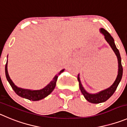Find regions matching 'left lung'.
<instances>
[{
  "label": "left lung",
  "instance_id": "8db88e82",
  "mask_svg": "<svg viewBox=\"0 0 127 127\" xmlns=\"http://www.w3.org/2000/svg\"><path fill=\"white\" fill-rule=\"evenodd\" d=\"M99 32H101V34H102L104 35L106 42L109 44L110 47H112V49L114 51L115 55L117 56V60H118V74H117V78H116L113 83L110 87L108 88L100 91V92H98L96 93H90L86 92V90L84 88L82 84H81L80 78V74H78V82H79V86H80V89L81 93H82L85 99L88 101L92 103L95 104L105 102L108 99H109L110 97L112 96V95L115 92L118 85H119L120 82L121 80H122V78L123 74V67L122 65V60H121L120 54L119 51H118V49L116 47L114 39H113L112 35H110V33L107 31L105 30V29H103V28H101V29H99Z\"/></svg>",
  "mask_w": 127,
  "mask_h": 127
}]
</instances>
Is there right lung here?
I'll return each mask as SVG.
<instances>
[{
  "mask_svg": "<svg viewBox=\"0 0 127 127\" xmlns=\"http://www.w3.org/2000/svg\"><path fill=\"white\" fill-rule=\"evenodd\" d=\"M7 64L8 62L7 61L5 67V76H6L7 80L8 82L9 83L10 85L11 86L12 88L14 90L15 93L17 95L22 97V98L29 99L31 101H39V100H41V99L46 98L49 94H51V92L54 90V89L55 88L58 76L64 71V69L60 71L58 74L55 75V76L53 78V80L48 85H46L44 88L41 89V90H30V89H24L22 88H19L16 86L13 83V81H12L10 76H9V73H8Z\"/></svg>",
  "mask_w": 127,
  "mask_h": 127,
  "instance_id": "right-lung-1",
  "label": "right lung"
}]
</instances>
